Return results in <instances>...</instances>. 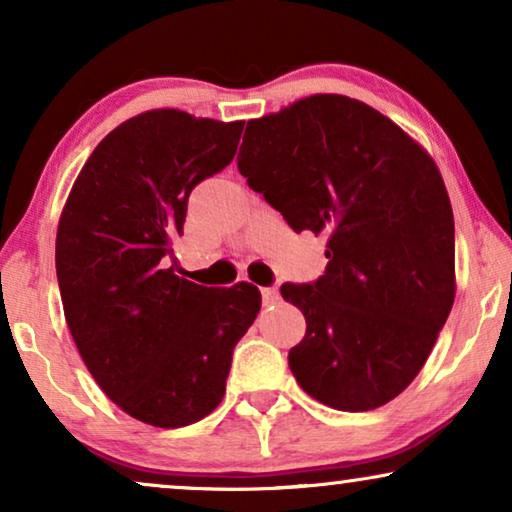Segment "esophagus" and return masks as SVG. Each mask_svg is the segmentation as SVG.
<instances>
[{
	"instance_id": "34e87169",
	"label": "esophagus",
	"mask_w": 512,
	"mask_h": 512,
	"mask_svg": "<svg viewBox=\"0 0 512 512\" xmlns=\"http://www.w3.org/2000/svg\"><path fill=\"white\" fill-rule=\"evenodd\" d=\"M261 296H263V305H275L279 300V289L277 286H265V289H261Z\"/></svg>"
}]
</instances>
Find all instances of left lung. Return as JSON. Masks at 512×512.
Wrapping results in <instances>:
<instances>
[{"label":"left lung","instance_id":"8db88e82","mask_svg":"<svg viewBox=\"0 0 512 512\" xmlns=\"http://www.w3.org/2000/svg\"><path fill=\"white\" fill-rule=\"evenodd\" d=\"M237 170L300 233H324L326 272L284 284L305 314L289 352L303 391L366 412L429 359L454 303V216L436 163L380 111L312 95L247 123Z\"/></svg>","mask_w":512,"mask_h":512}]
</instances>
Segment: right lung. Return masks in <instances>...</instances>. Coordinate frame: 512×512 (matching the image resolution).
<instances>
[{
	"label": "right lung",
	"mask_w": 512,
	"mask_h": 512,
	"mask_svg": "<svg viewBox=\"0 0 512 512\" xmlns=\"http://www.w3.org/2000/svg\"><path fill=\"white\" fill-rule=\"evenodd\" d=\"M244 121L151 109L111 130L76 177L55 237L69 333L100 389L158 429L207 417L261 291L174 275L188 195L235 158Z\"/></svg>",
	"instance_id": "right-lung-1"
}]
</instances>
